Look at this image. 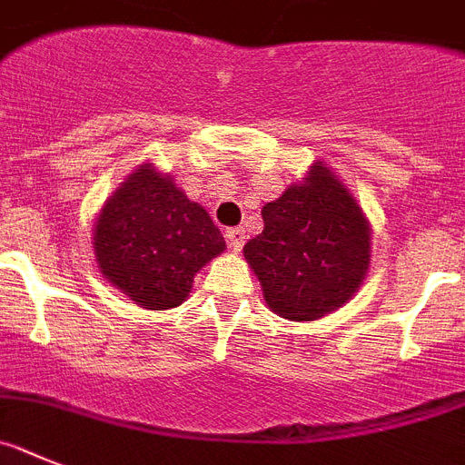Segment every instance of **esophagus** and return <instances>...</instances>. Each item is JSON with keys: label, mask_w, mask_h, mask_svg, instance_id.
<instances>
[{"label": "esophagus", "mask_w": 465, "mask_h": 465, "mask_svg": "<svg viewBox=\"0 0 465 465\" xmlns=\"http://www.w3.org/2000/svg\"><path fill=\"white\" fill-rule=\"evenodd\" d=\"M224 238H227L229 248H232L233 252H241L242 242H245V229H242V227L227 229V233H224Z\"/></svg>", "instance_id": "esophagus-1"}]
</instances>
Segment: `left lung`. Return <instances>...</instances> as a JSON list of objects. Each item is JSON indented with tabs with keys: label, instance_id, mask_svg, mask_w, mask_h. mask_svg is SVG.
Masks as SVG:
<instances>
[{
	"label": "left lung",
	"instance_id": "1",
	"mask_svg": "<svg viewBox=\"0 0 465 465\" xmlns=\"http://www.w3.org/2000/svg\"><path fill=\"white\" fill-rule=\"evenodd\" d=\"M263 232L242 254L263 301L290 322H315L359 292L371 266V223L331 166L312 162L262 208Z\"/></svg>",
	"mask_w": 465,
	"mask_h": 465
}]
</instances>
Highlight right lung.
Returning a JSON list of instances; mask_svg holds the SVG:
<instances>
[{
  "label": "right lung",
  "instance_id": "add662e5",
  "mask_svg": "<svg viewBox=\"0 0 465 465\" xmlns=\"http://www.w3.org/2000/svg\"><path fill=\"white\" fill-rule=\"evenodd\" d=\"M92 248L115 290L145 311H169L190 296L194 275L227 242L206 208L145 162L104 202Z\"/></svg>",
  "mask_w": 465,
  "mask_h": 465
}]
</instances>
